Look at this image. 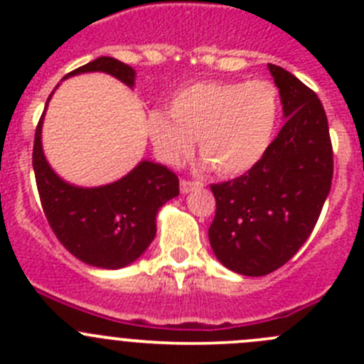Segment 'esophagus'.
Listing matches in <instances>:
<instances>
[{
  "label": "esophagus",
  "mask_w": 364,
  "mask_h": 364,
  "mask_svg": "<svg viewBox=\"0 0 364 364\" xmlns=\"http://www.w3.org/2000/svg\"><path fill=\"white\" fill-rule=\"evenodd\" d=\"M200 182H193V180H180V191L188 195V193L195 191L197 188H200Z\"/></svg>",
  "instance_id": "obj_1"
}]
</instances>
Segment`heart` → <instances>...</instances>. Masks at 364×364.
<instances>
[{"label":"heart","instance_id":"b5f03b06","mask_svg":"<svg viewBox=\"0 0 364 364\" xmlns=\"http://www.w3.org/2000/svg\"><path fill=\"white\" fill-rule=\"evenodd\" d=\"M279 114V89L268 80L197 82L171 96L169 111L147 114V134L167 166L184 162L197 138L204 164L222 176H239L264 159Z\"/></svg>","mask_w":364,"mask_h":364}]
</instances>
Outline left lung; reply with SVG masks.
Returning a JSON list of instances; mask_svg holds the SVG:
<instances>
[{
  "label": "left lung",
  "instance_id": "1",
  "mask_svg": "<svg viewBox=\"0 0 364 364\" xmlns=\"http://www.w3.org/2000/svg\"><path fill=\"white\" fill-rule=\"evenodd\" d=\"M284 125L264 159L233 180L211 186L217 211L213 253L247 277L286 264L314 231L333 176V151L321 100L294 74L268 63Z\"/></svg>",
  "mask_w": 364,
  "mask_h": 364
}]
</instances>
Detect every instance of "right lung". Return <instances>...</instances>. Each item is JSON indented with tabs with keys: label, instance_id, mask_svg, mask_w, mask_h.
<instances>
[{
	"label": "right lung",
	"instance_id": "1",
	"mask_svg": "<svg viewBox=\"0 0 364 364\" xmlns=\"http://www.w3.org/2000/svg\"><path fill=\"white\" fill-rule=\"evenodd\" d=\"M82 73H107L127 87L134 85L136 76L133 67L109 56L96 58L65 78ZM43 117L45 112L34 134L32 167L41 208L54 235L67 252L89 266L118 269L134 262L153 242L160 208L178 197V176L162 164L142 160L133 171L107 186L80 188L69 184L45 159L41 147Z\"/></svg>",
	"mask_w": 364,
	"mask_h": 364
}]
</instances>
